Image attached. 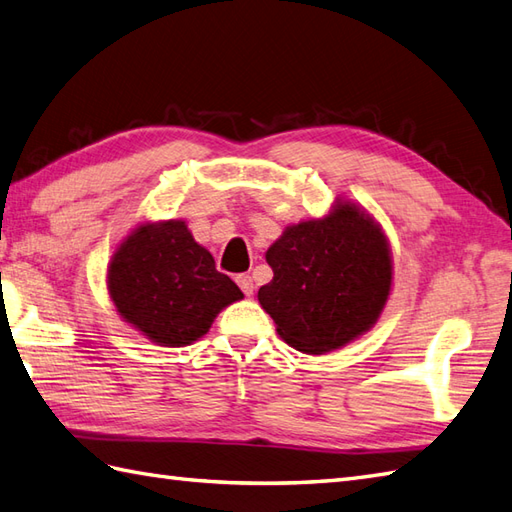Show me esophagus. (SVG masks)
<instances>
[{
    "mask_svg": "<svg viewBox=\"0 0 512 512\" xmlns=\"http://www.w3.org/2000/svg\"><path fill=\"white\" fill-rule=\"evenodd\" d=\"M236 285L241 287V291L245 293V295H252L254 293V278L249 276V274H241V276H236Z\"/></svg>",
    "mask_w": 512,
    "mask_h": 512,
    "instance_id": "obj_1",
    "label": "esophagus"
}]
</instances>
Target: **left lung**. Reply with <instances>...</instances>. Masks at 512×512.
<instances>
[{"mask_svg": "<svg viewBox=\"0 0 512 512\" xmlns=\"http://www.w3.org/2000/svg\"><path fill=\"white\" fill-rule=\"evenodd\" d=\"M274 280L258 302L278 335L309 355L346 346L377 324L392 287V256L379 223L350 201L324 219L289 225L267 249Z\"/></svg>", "mask_w": 512, "mask_h": 512, "instance_id": "8db88e82", "label": "left lung"}]
</instances>
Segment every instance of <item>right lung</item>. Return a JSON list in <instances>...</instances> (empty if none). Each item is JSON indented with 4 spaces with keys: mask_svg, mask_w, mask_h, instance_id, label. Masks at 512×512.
<instances>
[{
    "mask_svg": "<svg viewBox=\"0 0 512 512\" xmlns=\"http://www.w3.org/2000/svg\"><path fill=\"white\" fill-rule=\"evenodd\" d=\"M107 287L124 322L173 348L197 342L227 304L243 298L175 219L135 227L111 256Z\"/></svg>",
    "mask_w": 512,
    "mask_h": 512,
    "instance_id": "right-lung-1",
    "label": "right lung"
}]
</instances>
